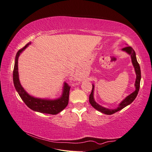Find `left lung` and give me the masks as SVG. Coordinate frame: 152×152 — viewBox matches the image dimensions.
Masks as SVG:
<instances>
[{
    "mask_svg": "<svg viewBox=\"0 0 152 152\" xmlns=\"http://www.w3.org/2000/svg\"><path fill=\"white\" fill-rule=\"evenodd\" d=\"M122 50L125 51V52H127L128 54H129L131 56L132 63H133V65L134 68V70H135V72H136V75H137L136 81H135V83H134V86H135V88H136V89H135V91L132 93L131 94L128 95L127 97H126L124 100V101H121V103H119L118 108H116L115 109H108V108L103 107V106H102L101 105H99L98 103H96L95 102V101L94 100V97H93V93H94V85L93 84L92 91H91V94L89 95V99L90 104H91V106L93 108H95L96 110H97L98 111L103 113V114H107V115H111V114H114V113L121 110H122L123 108H124L125 106H128L129 104H130L131 103L133 102L134 100L135 99V98L137 97L138 91H139V89H140L141 72H140V65L137 60L136 53H135V51L133 49V48H131V46H127L125 48H124L122 49Z\"/></svg>",
    "mask_w": 152,
    "mask_h": 152,
    "instance_id": "left-lung-1",
    "label": "left lung"
}]
</instances>
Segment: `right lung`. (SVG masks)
I'll use <instances>...</instances> for the list:
<instances>
[{
	"label": "right lung",
	"instance_id": "1",
	"mask_svg": "<svg viewBox=\"0 0 152 152\" xmlns=\"http://www.w3.org/2000/svg\"><path fill=\"white\" fill-rule=\"evenodd\" d=\"M31 44V42L27 44L23 48L19 50L16 54L14 71H13V81H14L15 88L21 99L25 103V104L31 110L40 113H44V114L52 115L57 114L58 113L65 108L69 103L70 87L67 83H64L63 94L60 98L50 100L35 98L34 96L29 95L25 91L19 82L18 74V58L22 51Z\"/></svg>",
	"mask_w": 152,
	"mask_h": 152
}]
</instances>
